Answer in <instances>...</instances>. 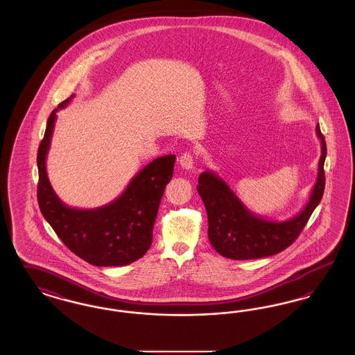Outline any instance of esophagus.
<instances>
[{
    "label": "esophagus",
    "mask_w": 355,
    "mask_h": 355,
    "mask_svg": "<svg viewBox=\"0 0 355 355\" xmlns=\"http://www.w3.org/2000/svg\"><path fill=\"white\" fill-rule=\"evenodd\" d=\"M180 165L186 170L193 169L194 166V157L190 152H186L180 157Z\"/></svg>",
    "instance_id": "34e87169"
}]
</instances>
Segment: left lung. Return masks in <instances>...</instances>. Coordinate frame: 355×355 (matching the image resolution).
Instances as JSON below:
<instances>
[{
    "label": "left lung",
    "instance_id": "8db88e82",
    "mask_svg": "<svg viewBox=\"0 0 355 355\" xmlns=\"http://www.w3.org/2000/svg\"><path fill=\"white\" fill-rule=\"evenodd\" d=\"M315 132L321 139L317 181L304 209L293 218L270 220L257 216L217 173L205 170L200 174L197 190L207 211L209 241L217 253L230 259L263 258L281 253L297 239L321 202L324 190L326 142L320 126Z\"/></svg>",
    "mask_w": 355,
    "mask_h": 355
}]
</instances>
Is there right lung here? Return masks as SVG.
<instances>
[{
	"label": "right lung",
	"instance_id": "1",
	"mask_svg": "<svg viewBox=\"0 0 355 355\" xmlns=\"http://www.w3.org/2000/svg\"><path fill=\"white\" fill-rule=\"evenodd\" d=\"M51 112L37 154V198L44 218L69 249L94 266H123L139 259L152 245L153 226L165 187L173 177L175 155H162L138 171L114 201L96 209H77L62 202L53 190L46 157L57 112Z\"/></svg>",
	"mask_w": 355,
	"mask_h": 355
}]
</instances>
